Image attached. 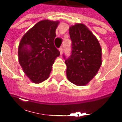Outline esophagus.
Segmentation results:
<instances>
[{
  "label": "esophagus",
  "instance_id": "1",
  "mask_svg": "<svg viewBox=\"0 0 122 122\" xmlns=\"http://www.w3.org/2000/svg\"><path fill=\"white\" fill-rule=\"evenodd\" d=\"M59 51L60 52V54H62V51H63V46H61L60 48H59Z\"/></svg>",
  "mask_w": 122,
  "mask_h": 122
}]
</instances>
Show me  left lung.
I'll use <instances>...</instances> for the list:
<instances>
[{
  "label": "left lung",
  "mask_w": 122,
  "mask_h": 122,
  "mask_svg": "<svg viewBox=\"0 0 122 122\" xmlns=\"http://www.w3.org/2000/svg\"><path fill=\"white\" fill-rule=\"evenodd\" d=\"M72 51L68 58L63 54L68 79L76 85H86L101 65V48L97 38L83 24L69 29Z\"/></svg>",
  "instance_id": "1"
}]
</instances>
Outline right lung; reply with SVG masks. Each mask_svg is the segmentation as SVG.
Here are the masks:
<instances>
[{
	"instance_id": "add662e5",
	"label": "right lung",
	"mask_w": 122,
	"mask_h": 122,
	"mask_svg": "<svg viewBox=\"0 0 122 122\" xmlns=\"http://www.w3.org/2000/svg\"><path fill=\"white\" fill-rule=\"evenodd\" d=\"M58 24V21H40L20 41L19 62L26 75L35 83L43 82L49 77L56 58L60 56L54 44Z\"/></svg>"
}]
</instances>
